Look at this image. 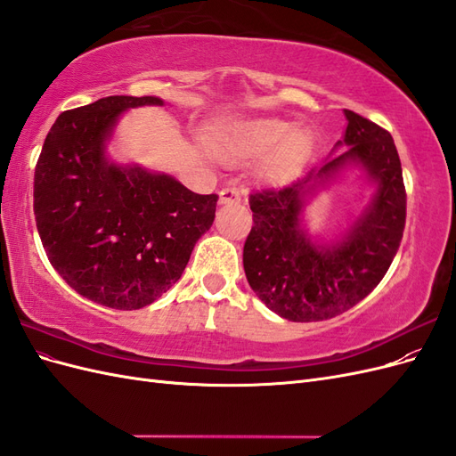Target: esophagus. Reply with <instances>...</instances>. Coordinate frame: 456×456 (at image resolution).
<instances>
[{"instance_id": "obj_1", "label": "esophagus", "mask_w": 456, "mask_h": 456, "mask_svg": "<svg viewBox=\"0 0 456 456\" xmlns=\"http://www.w3.org/2000/svg\"><path fill=\"white\" fill-rule=\"evenodd\" d=\"M241 201V194L238 188H223L218 191V203H240Z\"/></svg>"}]
</instances>
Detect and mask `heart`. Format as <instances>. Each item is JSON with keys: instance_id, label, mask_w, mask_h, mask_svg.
<instances>
[{"instance_id": "heart-1", "label": "heart", "mask_w": 456, "mask_h": 456, "mask_svg": "<svg viewBox=\"0 0 456 456\" xmlns=\"http://www.w3.org/2000/svg\"><path fill=\"white\" fill-rule=\"evenodd\" d=\"M211 146L216 158L240 163L262 156L258 175L268 183H283L295 176L314 146L308 127L270 116H247L223 119L211 131Z\"/></svg>"}]
</instances>
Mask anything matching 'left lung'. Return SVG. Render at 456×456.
Returning <instances> with one entry per match:
<instances>
[{"label":"left lung","mask_w":456,"mask_h":456,"mask_svg":"<svg viewBox=\"0 0 456 456\" xmlns=\"http://www.w3.org/2000/svg\"><path fill=\"white\" fill-rule=\"evenodd\" d=\"M344 116L346 131L322 167L249 198L247 281L266 308L289 322H322L354 308L380 283L403 238L407 198L392 134L350 110ZM346 168L361 173L371 194L349 228L325 242L309 233L305 207Z\"/></svg>","instance_id":"8db88e82"}]
</instances>
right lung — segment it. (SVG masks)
Masks as SVG:
<instances>
[{"label": "right lung", "instance_id": "add662e5", "mask_svg": "<svg viewBox=\"0 0 456 456\" xmlns=\"http://www.w3.org/2000/svg\"><path fill=\"white\" fill-rule=\"evenodd\" d=\"M139 106L163 101L119 94L62 112L34 175L36 226L53 268L81 297L116 310L144 308L181 280L218 200L110 158L121 116Z\"/></svg>", "mask_w": 456, "mask_h": 456}]
</instances>
